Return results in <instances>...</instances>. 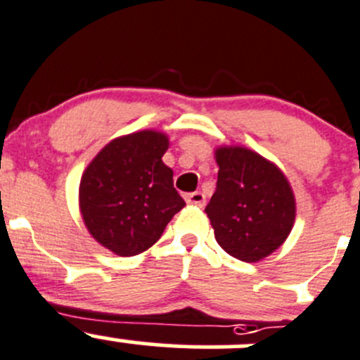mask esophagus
<instances>
[{
  "instance_id": "esophagus-1",
  "label": "esophagus",
  "mask_w": 360,
  "mask_h": 360,
  "mask_svg": "<svg viewBox=\"0 0 360 360\" xmlns=\"http://www.w3.org/2000/svg\"><path fill=\"white\" fill-rule=\"evenodd\" d=\"M186 202L191 205H197V207H202L205 204V195L202 191H193V193L186 195Z\"/></svg>"
}]
</instances>
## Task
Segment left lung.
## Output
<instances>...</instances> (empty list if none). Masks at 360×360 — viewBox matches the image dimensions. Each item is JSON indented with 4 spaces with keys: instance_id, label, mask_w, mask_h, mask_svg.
<instances>
[{
    "instance_id": "1",
    "label": "left lung",
    "mask_w": 360,
    "mask_h": 360,
    "mask_svg": "<svg viewBox=\"0 0 360 360\" xmlns=\"http://www.w3.org/2000/svg\"><path fill=\"white\" fill-rule=\"evenodd\" d=\"M218 183L205 212L219 246L243 262L269 257L287 240L295 197L280 167L243 146L214 151Z\"/></svg>"
}]
</instances>
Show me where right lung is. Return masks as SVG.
<instances>
[{
    "instance_id": "add662e5",
    "label": "right lung",
    "mask_w": 360,
    "mask_h": 360,
    "mask_svg": "<svg viewBox=\"0 0 360 360\" xmlns=\"http://www.w3.org/2000/svg\"><path fill=\"white\" fill-rule=\"evenodd\" d=\"M167 149L163 131L123 135L102 148L80 177L84 225L96 243L120 257L151 248L186 205L174 188L172 169L162 160Z\"/></svg>"
}]
</instances>
